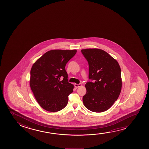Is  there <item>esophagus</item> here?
<instances>
[{"label":"esophagus","mask_w":149,"mask_h":149,"mask_svg":"<svg viewBox=\"0 0 149 149\" xmlns=\"http://www.w3.org/2000/svg\"><path fill=\"white\" fill-rule=\"evenodd\" d=\"M74 86H75V87L76 88H79V87L81 86L82 84H75Z\"/></svg>","instance_id":"obj_1"}]
</instances>
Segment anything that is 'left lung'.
Instances as JSON below:
<instances>
[{"mask_svg": "<svg viewBox=\"0 0 149 149\" xmlns=\"http://www.w3.org/2000/svg\"><path fill=\"white\" fill-rule=\"evenodd\" d=\"M89 65V78L95 82L86 85L84 105L95 112H103L118 99L122 86L121 70L116 59L102 49H82Z\"/></svg>", "mask_w": 149, "mask_h": 149, "instance_id": "obj_1", "label": "left lung"}]
</instances>
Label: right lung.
<instances>
[{
	"mask_svg": "<svg viewBox=\"0 0 149 149\" xmlns=\"http://www.w3.org/2000/svg\"><path fill=\"white\" fill-rule=\"evenodd\" d=\"M77 52L74 50L47 51L33 64L29 84L35 99L42 108L57 112L67 105L74 85L68 82L65 66ZM61 77L63 80H60Z\"/></svg>",
	"mask_w": 149,
	"mask_h": 149,
	"instance_id": "add662e5",
	"label": "right lung"
}]
</instances>
